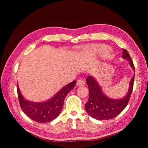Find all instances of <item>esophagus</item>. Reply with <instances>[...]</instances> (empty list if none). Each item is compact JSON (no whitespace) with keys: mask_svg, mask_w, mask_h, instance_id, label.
<instances>
[{"mask_svg":"<svg viewBox=\"0 0 148 148\" xmlns=\"http://www.w3.org/2000/svg\"><path fill=\"white\" fill-rule=\"evenodd\" d=\"M85 82L83 79H78L77 82V85L78 86H82L84 85Z\"/></svg>","mask_w":148,"mask_h":148,"instance_id":"34e87169","label":"esophagus"}]
</instances>
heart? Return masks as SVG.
Masks as SVG:
<instances>
[{
    "label": "heart",
    "mask_w": 148,
    "mask_h": 148,
    "mask_svg": "<svg viewBox=\"0 0 148 148\" xmlns=\"http://www.w3.org/2000/svg\"><path fill=\"white\" fill-rule=\"evenodd\" d=\"M93 52H96V51H94Z\"/></svg>",
    "instance_id": "obj_1"
}]
</instances>
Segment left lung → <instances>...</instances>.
Returning a JSON list of instances; mask_svg holds the SVG:
<instances>
[{
	"label": "left lung",
	"instance_id": "left-lung-1",
	"mask_svg": "<svg viewBox=\"0 0 148 148\" xmlns=\"http://www.w3.org/2000/svg\"><path fill=\"white\" fill-rule=\"evenodd\" d=\"M122 58L129 62L134 71V75L129 84V88L125 97L120 99H111L107 97L95 78L89 75L86 82L89 88V99L85 104V109L89 116L98 120H110L115 117L126 107L130 98L135 78V66L127 51L123 49Z\"/></svg>",
	"mask_w": 148,
	"mask_h": 148
}]
</instances>
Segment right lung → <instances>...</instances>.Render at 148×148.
<instances>
[{"mask_svg": "<svg viewBox=\"0 0 148 148\" xmlns=\"http://www.w3.org/2000/svg\"><path fill=\"white\" fill-rule=\"evenodd\" d=\"M75 80L70 83L58 92L51 99L42 102H34L25 99L17 84V92L21 109L28 117L35 122L46 123L56 119L62 109L64 99L76 84Z\"/></svg>", "mask_w": 148, "mask_h": 148, "instance_id": "right-lung-1", "label": "right lung"}]
</instances>
